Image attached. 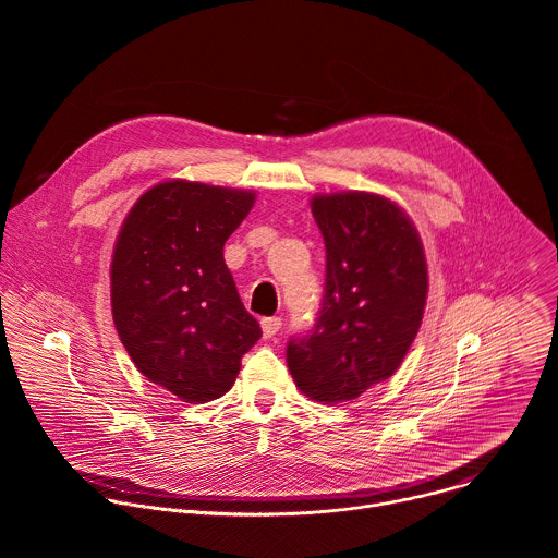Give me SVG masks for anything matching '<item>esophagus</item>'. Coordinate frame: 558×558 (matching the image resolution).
Listing matches in <instances>:
<instances>
[{
	"instance_id": "1",
	"label": "esophagus",
	"mask_w": 558,
	"mask_h": 558,
	"mask_svg": "<svg viewBox=\"0 0 558 558\" xmlns=\"http://www.w3.org/2000/svg\"><path fill=\"white\" fill-rule=\"evenodd\" d=\"M260 325H263V336H265V338H274V336L282 329V320H280V317H265V320H263Z\"/></svg>"
}]
</instances>
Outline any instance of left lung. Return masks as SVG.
I'll return each mask as SVG.
<instances>
[{
	"label": "left lung",
	"mask_w": 558,
	"mask_h": 558,
	"mask_svg": "<svg viewBox=\"0 0 558 558\" xmlns=\"http://www.w3.org/2000/svg\"><path fill=\"white\" fill-rule=\"evenodd\" d=\"M313 218L327 250L323 306L287 344L295 386L315 402H349L390 377L424 317L428 269L402 207L368 192L317 194Z\"/></svg>",
	"instance_id": "left-lung-1"
}]
</instances>
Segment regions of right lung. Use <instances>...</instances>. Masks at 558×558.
<instances>
[{"instance_id":"add662e5","label":"right lung","mask_w":558,"mask_h":558,"mask_svg":"<svg viewBox=\"0 0 558 558\" xmlns=\"http://www.w3.org/2000/svg\"><path fill=\"white\" fill-rule=\"evenodd\" d=\"M254 201L245 190L158 183L117 238L110 282L119 338L149 381L187 404L225 395L263 336L222 258Z\"/></svg>"}]
</instances>
